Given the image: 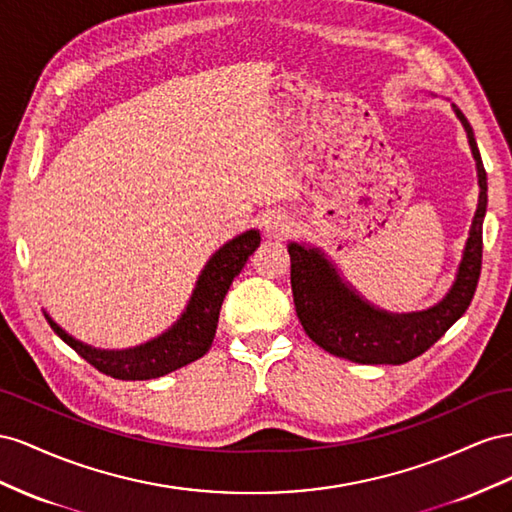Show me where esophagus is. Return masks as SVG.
<instances>
[{
  "mask_svg": "<svg viewBox=\"0 0 512 512\" xmlns=\"http://www.w3.org/2000/svg\"><path fill=\"white\" fill-rule=\"evenodd\" d=\"M264 227H266V231L270 233V236L283 238V236H287V233H289L291 223H289V218L285 214H270L266 221H264Z\"/></svg>",
  "mask_w": 512,
  "mask_h": 512,
  "instance_id": "obj_1",
  "label": "esophagus"
}]
</instances>
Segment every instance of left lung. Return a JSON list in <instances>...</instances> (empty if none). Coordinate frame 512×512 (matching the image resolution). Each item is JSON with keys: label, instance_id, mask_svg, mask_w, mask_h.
<instances>
[{"label": "left lung", "instance_id": "1", "mask_svg": "<svg viewBox=\"0 0 512 512\" xmlns=\"http://www.w3.org/2000/svg\"><path fill=\"white\" fill-rule=\"evenodd\" d=\"M455 113L476 160L480 197L457 281L440 304L429 311L407 315L379 311L341 281L337 270L317 248L289 244L291 291L298 319L304 332L326 352L360 364H403L425 354L470 306L483 266L487 171L470 122L457 107Z\"/></svg>", "mask_w": 512, "mask_h": 512}]
</instances>
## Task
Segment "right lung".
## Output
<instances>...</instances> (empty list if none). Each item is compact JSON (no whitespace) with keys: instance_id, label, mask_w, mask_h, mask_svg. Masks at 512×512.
Masks as SVG:
<instances>
[{"instance_id":"1","label":"right lung","mask_w":512,"mask_h":512,"mask_svg":"<svg viewBox=\"0 0 512 512\" xmlns=\"http://www.w3.org/2000/svg\"><path fill=\"white\" fill-rule=\"evenodd\" d=\"M259 242V231L251 229L214 253L208 266L203 268L193 298L188 302L184 315L178 319V324L145 345L124 349V352L94 349L72 339L49 315L45 317L57 337L68 343L100 373L115 379H130V382L167 375L208 352L214 341L218 313H221L227 289L244 268L246 259L255 253Z\"/></svg>"}]
</instances>
